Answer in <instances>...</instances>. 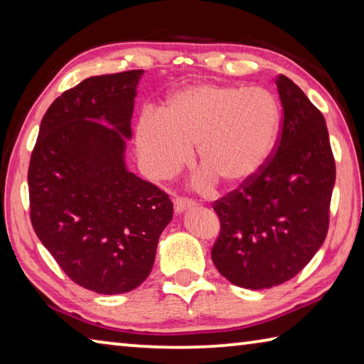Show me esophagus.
Here are the masks:
<instances>
[{
    "instance_id": "esophagus-1",
    "label": "esophagus",
    "mask_w": 364,
    "mask_h": 364,
    "mask_svg": "<svg viewBox=\"0 0 364 364\" xmlns=\"http://www.w3.org/2000/svg\"><path fill=\"white\" fill-rule=\"evenodd\" d=\"M173 204H175V212L181 213V212L186 210V208L193 207L194 200H191V199H188V197H183V196H176Z\"/></svg>"
}]
</instances>
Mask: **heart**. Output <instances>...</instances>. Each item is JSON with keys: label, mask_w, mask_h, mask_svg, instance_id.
I'll list each match as a JSON object with an SVG mask.
<instances>
[{"label": "heart", "mask_w": 364, "mask_h": 364, "mask_svg": "<svg viewBox=\"0 0 364 364\" xmlns=\"http://www.w3.org/2000/svg\"><path fill=\"white\" fill-rule=\"evenodd\" d=\"M279 128V102L268 90L207 83L176 91L162 117H141L136 144L144 167L160 180L176 175L196 147L202 181L213 176L239 186L267 165Z\"/></svg>", "instance_id": "b5f03b06"}]
</instances>
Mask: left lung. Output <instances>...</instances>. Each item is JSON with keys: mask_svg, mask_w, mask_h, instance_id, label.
<instances>
[{"mask_svg": "<svg viewBox=\"0 0 364 364\" xmlns=\"http://www.w3.org/2000/svg\"><path fill=\"white\" fill-rule=\"evenodd\" d=\"M276 85L282 122L273 154L255 178L213 202L215 267L234 286L254 291L292 279L321 247L336 183L321 110L286 75Z\"/></svg>", "mask_w": 364, "mask_h": 364, "instance_id": "obj_1", "label": "left lung"}]
</instances>
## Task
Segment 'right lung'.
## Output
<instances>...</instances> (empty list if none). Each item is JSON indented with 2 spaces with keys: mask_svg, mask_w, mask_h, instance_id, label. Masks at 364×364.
<instances>
[{
  "mask_svg": "<svg viewBox=\"0 0 364 364\" xmlns=\"http://www.w3.org/2000/svg\"><path fill=\"white\" fill-rule=\"evenodd\" d=\"M143 73L90 77L64 91L43 117L30 157L36 236L75 284L97 294L130 292L149 276L173 217L170 196L123 162Z\"/></svg>",
  "mask_w": 364,
  "mask_h": 364,
  "instance_id": "obj_1",
  "label": "right lung"
}]
</instances>
